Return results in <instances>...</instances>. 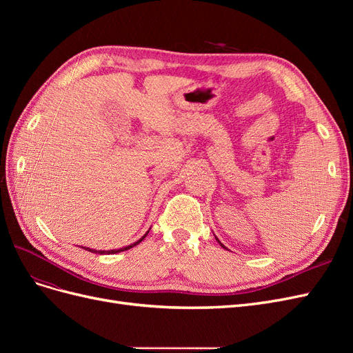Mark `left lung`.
<instances>
[{"label": "left lung", "mask_w": 353, "mask_h": 353, "mask_svg": "<svg viewBox=\"0 0 353 353\" xmlns=\"http://www.w3.org/2000/svg\"><path fill=\"white\" fill-rule=\"evenodd\" d=\"M216 240H218V239H216ZM218 241H219V240H218ZM219 244H221V245H222V248H223V244H222V243H221V241H219Z\"/></svg>", "instance_id": "obj_1"}]
</instances>
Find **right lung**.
<instances>
[{
    "instance_id": "add662e5",
    "label": "right lung",
    "mask_w": 353,
    "mask_h": 353,
    "mask_svg": "<svg viewBox=\"0 0 353 353\" xmlns=\"http://www.w3.org/2000/svg\"><path fill=\"white\" fill-rule=\"evenodd\" d=\"M147 234H148V231H147ZM147 234H145V236H147ZM145 236L144 237H141L140 240H138V241H135L134 244H131V245H126V248H123V249H117V250H108V252H105V250H92V249H85V250H88V252H92V253H100V254H110V253H117V252H123V250H128V249H131V248H134V245H137L138 243H141L144 239H145Z\"/></svg>"
}]
</instances>
